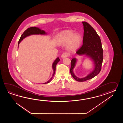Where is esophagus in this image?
<instances>
[{
    "label": "esophagus",
    "instance_id": "1",
    "mask_svg": "<svg viewBox=\"0 0 123 123\" xmlns=\"http://www.w3.org/2000/svg\"><path fill=\"white\" fill-rule=\"evenodd\" d=\"M70 56L69 54H68V53L64 52L63 53L62 55V58H65L66 57H68Z\"/></svg>",
    "mask_w": 123,
    "mask_h": 123
}]
</instances>
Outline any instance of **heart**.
Listing matches in <instances>:
<instances>
[{"label": "heart", "mask_w": 123, "mask_h": 123, "mask_svg": "<svg viewBox=\"0 0 123 123\" xmlns=\"http://www.w3.org/2000/svg\"><path fill=\"white\" fill-rule=\"evenodd\" d=\"M82 37L78 33H73L71 30L62 31L58 35L57 43L59 45L67 43L66 47L71 51H75L78 50L82 42Z\"/></svg>", "instance_id": "heart-1"}]
</instances>
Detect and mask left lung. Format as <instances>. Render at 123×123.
Masks as SVG:
<instances>
[{
	"instance_id": "8db88e82",
	"label": "left lung",
	"mask_w": 123,
	"mask_h": 123,
	"mask_svg": "<svg viewBox=\"0 0 123 123\" xmlns=\"http://www.w3.org/2000/svg\"><path fill=\"white\" fill-rule=\"evenodd\" d=\"M82 23L84 29L83 45L76 50V53L79 55H85L92 58L94 62V68L86 77L83 78H78L73 72L76 59L75 58H73L71 61L70 72L73 78L79 82L86 81L97 76L101 70L103 59V50L99 36L89 24L85 21H83Z\"/></svg>"
}]
</instances>
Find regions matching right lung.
<instances>
[{
  "mask_svg": "<svg viewBox=\"0 0 123 123\" xmlns=\"http://www.w3.org/2000/svg\"><path fill=\"white\" fill-rule=\"evenodd\" d=\"M46 34V32H45L44 31L41 30L40 29H39L38 28H37L36 27H30L28 29H27L25 31H24L23 33L21 35V37L20 38V39L19 40L18 43L19 44L21 42V40H22L23 39L25 38L26 37H28L29 36H30L31 35H34V34H41V35H44ZM60 59L59 58H57V59L55 60V61L54 62L52 65L53 69V74L52 76L51 77V78L50 79V80L48 81L45 83L44 84H47L49 83L50 81H51L52 79L53 76L55 75V70H56V66L57 64H58V62L60 61Z\"/></svg>",
  "mask_w": 123,
  "mask_h": 123,
  "instance_id": "right-lung-1",
  "label": "right lung"
}]
</instances>
